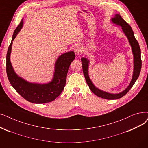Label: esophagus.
Instances as JSON below:
<instances>
[{
	"instance_id": "obj_1",
	"label": "esophagus",
	"mask_w": 148,
	"mask_h": 148,
	"mask_svg": "<svg viewBox=\"0 0 148 148\" xmlns=\"http://www.w3.org/2000/svg\"><path fill=\"white\" fill-rule=\"evenodd\" d=\"M74 52H75V54H79L82 51V48L80 46H76L74 48Z\"/></svg>"
}]
</instances>
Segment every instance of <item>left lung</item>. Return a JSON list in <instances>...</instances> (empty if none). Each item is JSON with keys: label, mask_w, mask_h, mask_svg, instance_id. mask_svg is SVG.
Instances as JSON below:
<instances>
[{"label": "left lung", "mask_w": 148, "mask_h": 148, "mask_svg": "<svg viewBox=\"0 0 148 148\" xmlns=\"http://www.w3.org/2000/svg\"><path fill=\"white\" fill-rule=\"evenodd\" d=\"M111 21L113 23L119 25V26H120L121 27V29L123 31L125 35L126 36L131 47L132 53L134 57V70L132 77L130 82V85L123 91L117 94L110 93L103 91V90H101L96 87L94 85V83L91 81V79L89 78L88 74L89 60L87 58H86V57H82L81 61L82 63L83 72V74H84L86 82L89 89L91 90V91L99 97L108 100H115L119 99L124 96L130 91V89L134 85L135 82L138 79L140 73L141 68H142V60H141V50L139 44L136 40V38H135L134 32L131 27H130V25L127 24L119 14H115L114 17L112 18Z\"/></svg>", "instance_id": "left-lung-1"}]
</instances>
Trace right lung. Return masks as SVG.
<instances>
[{
    "instance_id": "obj_1",
    "label": "right lung",
    "mask_w": 148,
    "mask_h": 148,
    "mask_svg": "<svg viewBox=\"0 0 148 148\" xmlns=\"http://www.w3.org/2000/svg\"><path fill=\"white\" fill-rule=\"evenodd\" d=\"M23 19L15 29L6 54V73L11 86L27 101L36 104L46 103L54 100L65 88L68 71L70 64L74 60V51L61 54L55 63L53 77L48 83H37L29 82L18 76L15 72L10 61L12 41L21 30Z\"/></svg>"
}]
</instances>
